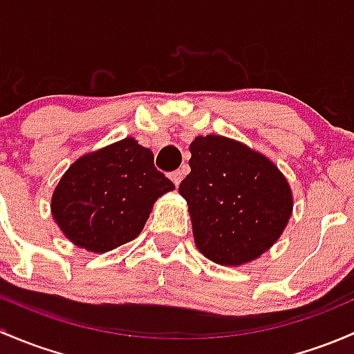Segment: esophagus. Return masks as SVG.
Wrapping results in <instances>:
<instances>
[{
    "label": "esophagus",
    "mask_w": 354,
    "mask_h": 354,
    "mask_svg": "<svg viewBox=\"0 0 354 354\" xmlns=\"http://www.w3.org/2000/svg\"><path fill=\"white\" fill-rule=\"evenodd\" d=\"M170 178H172V182H174V184L178 185V184H180V180H182V178H184V170H180V169L176 170V172H172V174H170Z\"/></svg>",
    "instance_id": "esophagus-1"
}]
</instances>
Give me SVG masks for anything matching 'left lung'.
Returning <instances> with one entry per match:
<instances>
[{
	"label": "left lung",
	"instance_id": "obj_1",
	"mask_svg": "<svg viewBox=\"0 0 354 354\" xmlns=\"http://www.w3.org/2000/svg\"><path fill=\"white\" fill-rule=\"evenodd\" d=\"M191 174L178 192L189 204L198 249L221 266L257 259L285 230L293 209L290 185L264 155L223 136H198Z\"/></svg>",
	"mask_w": 354,
	"mask_h": 354
}]
</instances>
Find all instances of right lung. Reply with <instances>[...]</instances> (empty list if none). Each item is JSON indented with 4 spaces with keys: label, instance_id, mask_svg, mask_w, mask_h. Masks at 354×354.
<instances>
[{
    "label": "right lung",
    "instance_id": "add662e5",
    "mask_svg": "<svg viewBox=\"0 0 354 354\" xmlns=\"http://www.w3.org/2000/svg\"><path fill=\"white\" fill-rule=\"evenodd\" d=\"M176 189L134 138L76 160L53 194L64 235L90 252H107L140 235L153 203Z\"/></svg>",
    "mask_w": 354,
    "mask_h": 354
}]
</instances>
